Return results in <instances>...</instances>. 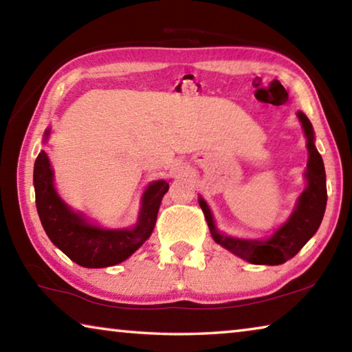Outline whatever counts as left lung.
Listing matches in <instances>:
<instances>
[{
	"mask_svg": "<svg viewBox=\"0 0 352 352\" xmlns=\"http://www.w3.org/2000/svg\"><path fill=\"white\" fill-rule=\"evenodd\" d=\"M298 118H300L307 138L309 162L305 174L307 180V188L302 190L300 199H298L295 211L292 212L287 222L283 226H279L269 239L248 241L219 233L216 225H214L212 214L210 208H208L206 201L201 197L199 199L200 208L205 214L208 226H210L212 239L219 245L228 250V252L252 262V264L279 265L284 264L285 261L292 259L306 245L307 241L317 233L318 226L324 216L327 192L323 158H321L317 147L314 144V127L311 121L301 111H298Z\"/></svg>",
	"mask_w": 352,
	"mask_h": 352,
	"instance_id": "8db88e82",
	"label": "left lung"
}]
</instances>
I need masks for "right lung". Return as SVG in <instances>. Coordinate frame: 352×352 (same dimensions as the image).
Listing matches in <instances>:
<instances>
[{"mask_svg":"<svg viewBox=\"0 0 352 352\" xmlns=\"http://www.w3.org/2000/svg\"><path fill=\"white\" fill-rule=\"evenodd\" d=\"M47 135L50 129L45 132V141ZM34 188L37 212L51 242L76 264L87 269H102L126 261L148 239L169 183L157 180L148 184L141 199L138 223L132 230L99 228L71 210L56 192L54 172L45 151L35 160Z\"/></svg>","mask_w":352,"mask_h":352,"instance_id":"add662e5","label":"right lung"}]
</instances>
